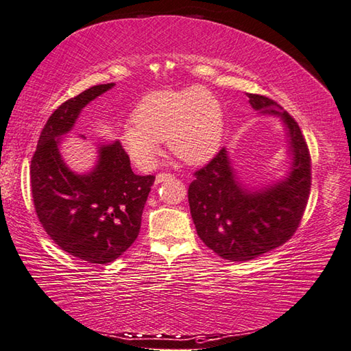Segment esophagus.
<instances>
[{"mask_svg":"<svg viewBox=\"0 0 351 351\" xmlns=\"http://www.w3.org/2000/svg\"><path fill=\"white\" fill-rule=\"evenodd\" d=\"M171 178H173V176H171L170 173H158L156 175V182L160 184V182H164V181H167V180H171Z\"/></svg>","mask_w":351,"mask_h":351,"instance_id":"esophagus-1","label":"esophagus"}]
</instances>
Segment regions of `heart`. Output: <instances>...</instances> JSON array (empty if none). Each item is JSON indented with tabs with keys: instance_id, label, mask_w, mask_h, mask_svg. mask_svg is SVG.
Returning <instances> with one entry per match:
<instances>
[{
	"instance_id": "obj_1",
	"label": "heart",
	"mask_w": 351,
	"mask_h": 351,
	"mask_svg": "<svg viewBox=\"0 0 351 351\" xmlns=\"http://www.w3.org/2000/svg\"><path fill=\"white\" fill-rule=\"evenodd\" d=\"M132 121L135 126L123 128L119 138L143 170L156 166L162 140L184 162L207 161L216 154L223 130L221 103L205 88L150 93L135 106Z\"/></svg>"
}]
</instances>
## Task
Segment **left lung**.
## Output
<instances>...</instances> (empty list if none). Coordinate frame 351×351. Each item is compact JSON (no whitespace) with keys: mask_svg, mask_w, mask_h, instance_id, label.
<instances>
[{"mask_svg":"<svg viewBox=\"0 0 351 351\" xmlns=\"http://www.w3.org/2000/svg\"><path fill=\"white\" fill-rule=\"evenodd\" d=\"M251 106L278 115L289 138L292 167L283 181L260 191L246 190L222 147L195 171L189 185V204L197 236L219 257L248 262L289 240L303 219L311 195L312 164L298 123L277 101L248 94Z\"/></svg>","mask_w":351,"mask_h":351,"instance_id":"1","label":"left lung"}]
</instances>
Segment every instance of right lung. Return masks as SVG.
I'll return each mask as SVG.
<instances>
[{
	"label": "right lung",
	"instance_id": "right-lung-1",
	"mask_svg": "<svg viewBox=\"0 0 351 351\" xmlns=\"http://www.w3.org/2000/svg\"><path fill=\"white\" fill-rule=\"evenodd\" d=\"M112 86L95 85L62 103L47 120L30 166L43 228L60 250L93 265L114 262L135 242L155 182L154 175L134 173L119 141L99 147V161L89 173H74L62 160L60 136L70 132L89 101Z\"/></svg>",
	"mask_w": 351,
	"mask_h": 351
}]
</instances>
